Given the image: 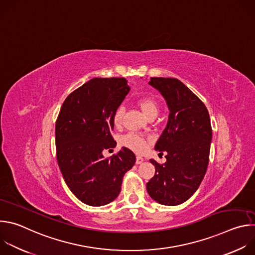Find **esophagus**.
I'll use <instances>...</instances> for the list:
<instances>
[{
	"mask_svg": "<svg viewBox=\"0 0 255 255\" xmlns=\"http://www.w3.org/2000/svg\"><path fill=\"white\" fill-rule=\"evenodd\" d=\"M143 161H144L143 157H141V156H137V157H136V164H140V163H142Z\"/></svg>",
	"mask_w": 255,
	"mask_h": 255,
	"instance_id": "1",
	"label": "esophagus"
}]
</instances>
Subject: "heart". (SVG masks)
<instances>
[{
    "label": "heart",
    "mask_w": 255,
    "mask_h": 255,
    "mask_svg": "<svg viewBox=\"0 0 255 255\" xmlns=\"http://www.w3.org/2000/svg\"><path fill=\"white\" fill-rule=\"evenodd\" d=\"M137 104H138L139 108L141 109L143 114L147 118L156 117L159 112V105H158L157 101L153 98H150V97L140 98L137 101ZM123 114H124L123 107H119L116 109V111L113 116V121H114L115 125L121 124ZM121 143L127 148H129L137 153H141L147 148L146 138L143 137L140 134H137V133H129V134L123 136L121 138Z\"/></svg>",
    "instance_id": "heart-1"
}]
</instances>
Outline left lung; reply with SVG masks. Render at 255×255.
<instances>
[{
	"label": "left lung",
	"instance_id": "obj_1",
	"mask_svg": "<svg viewBox=\"0 0 255 255\" xmlns=\"http://www.w3.org/2000/svg\"><path fill=\"white\" fill-rule=\"evenodd\" d=\"M148 84L162 95L169 115L154 147L166 152V161L159 164L150 159L155 174L146 189L155 202L176 206L196 193L206 174L212 141L210 116L204 103L180 81L151 78Z\"/></svg>",
	"mask_w": 255,
	"mask_h": 255
}]
</instances>
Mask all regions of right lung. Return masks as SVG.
<instances>
[{
	"label": "right lung",
	"mask_w": 255,
	"mask_h": 255,
	"mask_svg": "<svg viewBox=\"0 0 255 255\" xmlns=\"http://www.w3.org/2000/svg\"><path fill=\"white\" fill-rule=\"evenodd\" d=\"M130 88L124 78H96L68 95L55 124L58 166L65 184L80 201L99 207L120 194L124 174L135 154L122 147L110 158L104 149L116 146L113 116Z\"/></svg>",
	"instance_id": "obj_1"
}]
</instances>
